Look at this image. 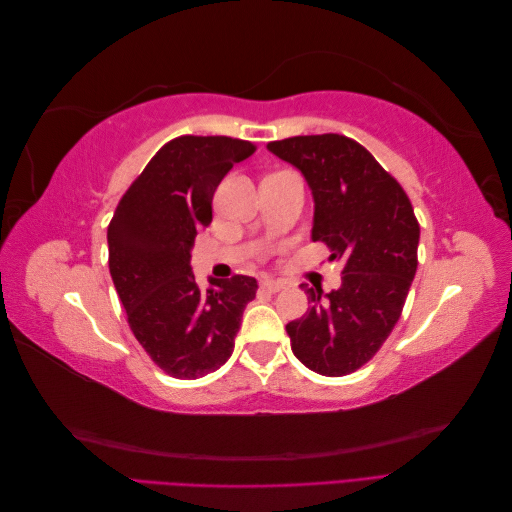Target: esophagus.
I'll return each instance as SVG.
<instances>
[{"mask_svg": "<svg viewBox=\"0 0 512 512\" xmlns=\"http://www.w3.org/2000/svg\"><path fill=\"white\" fill-rule=\"evenodd\" d=\"M260 288L271 292V294H275V292H280V290L284 288V282H280V280H265V282L260 284Z\"/></svg>", "mask_w": 512, "mask_h": 512, "instance_id": "34e87169", "label": "esophagus"}]
</instances>
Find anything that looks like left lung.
<instances>
[{
	"instance_id": "8db88e82",
	"label": "left lung",
	"mask_w": 512,
	"mask_h": 512,
	"mask_svg": "<svg viewBox=\"0 0 512 512\" xmlns=\"http://www.w3.org/2000/svg\"><path fill=\"white\" fill-rule=\"evenodd\" d=\"M267 149L292 164L314 198L312 241L342 260V286L301 288L312 307L286 324L297 359L320 376H346L391 335L416 273L421 228L401 185L359 143L339 134L292 136Z\"/></svg>"
}]
</instances>
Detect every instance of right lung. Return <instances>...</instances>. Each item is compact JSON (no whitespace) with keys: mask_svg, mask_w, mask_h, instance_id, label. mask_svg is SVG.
<instances>
[{"mask_svg":"<svg viewBox=\"0 0 512 512\" xmlns=\"http://www.w3.org/2000/svg\"><path fill=\"white\" fill-rule=\"evenodd\" d=\"M228 136H179L123 194L108 224V267L130 329L168 376L194 380L224 365L256 280L209 277L198 288L192 247L211 224V200L232 164L254 153Z\"/></svg>","mask_w":512,"mask_h":512,"instance_id":"obj_1","label":"right lung"}]
</instances>
